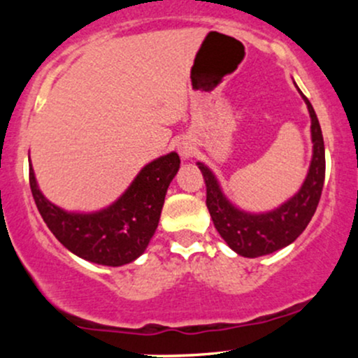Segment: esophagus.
I'll return each mask as SVG.
<instances>
[{
  "label": "esophagus",
  "mask_w": 358,
  "mask_h": 358,
  "mask_svg": "<svg viewBox=\"0 0 358 358\" xmlns=\"http://www.w3.org/2000/svg\"><path fill=\"white\" fill-rule=\"evenodd\" d=\"M176 150H178V153L183 159H188V158H192L193 151H195V146H193V143L190 141V139H182V141L178 143V146H176Z\"/></svg>",
  "instance_id": "esophagus-1"
}]
</instances>
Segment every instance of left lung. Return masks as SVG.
Masks as SVG:
<instances>
[{"label": "left lung", "mask_w": 358, "mask_h": 358, "mask_svg": "<svg viewBox=\"0 0 358 358\" xmlns=\"http://www.w3.org/2000/svg\"><path fill=\"white\" fill-rule=\"evenodd\" d=\"M298 92L301 94L311 117L313 155L301 188L285 203L268 212L254 213L242 210L225 196L219 180L210 168L200 162L196 163L207 185V207L213 225L222 239L227 242L229 248L239 256H266L289 245L305 231L318 207L324 182L323 134L313 106L303 96L301 90L298 89Z\"/></svg>", "instance_id": "left-lung-1"}]
</instances>
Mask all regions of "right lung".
I'll return each instance as SVG.
<instances>
[{"label": "right lung", "instance_id": "1", "mask_svg": "<svg viewBox=\"0 0 358 358\" xmlns=\"http://www.w3.org/2000/svg\"><path fill=\"white\" fill-rule=\"evenodd\" d=\"M178 168L175 151L159 156L141 168L116 202L97 212H69L52 203L38 188L31 162L30 188L43 222L64 248L94 264L117 268L146 250Z\"/></svg>", "mask_w": 358, "mask_h": 358}]
</instances>
